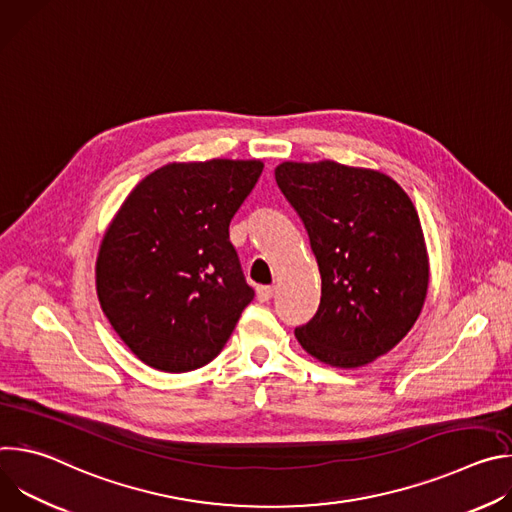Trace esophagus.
I'll return each mask as SVG.
<instances>
[{
	"instance_id": "34e87169",
	"label": "esophagus",
	"mask_w": 512,
	"mask_h": 512,
	"mask_svg": "<svg viewBox=\"0 0 512 512\" xmlns=\"http://www.w3.org/2000/svg\"><path fill=\"white\" fill-rule=\"evenodd\" d=\"M273 296H275V287H271V285L257 287V300L259 302H269Z\"/></svg>"
}]
</instances>
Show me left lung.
<instances>
[{
	"instance_id": "8db88e82",
	"label": "left lung",
	"mask_w": 512,
	"mask_h": 512,
	"mask_svg": "<svg viewBox=\"0 0 512 512\" xmlns=\"http://www.w3.org/2000/svg\"><path fill=\"white\" fill-rule=\"evenodd\" d=\"M275 180L306 225L322 275L320 308L296 338L328 367H364L393 350L423 310L429 257L417 210L373 168L281 162Z\"/></svg>"
}]
</instances>
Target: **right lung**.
I'll list each match as a JSON object with an SVG mask.
<instances>
[{"label":"right lung","mask_w":512,"mask_h":512,"mask_svg":"<svg viewBox=\"0 0 512 512\" xmlns=\"http://www.w3.org/2000/svg\"><path fill=\"white\" fill-rule=\"evenodd\" d=\"M261 172V160L172 162L145 176L115 212L95 263L97 298L148 367H204L253 300L229 225Z\"/></svg>","instance_id":"obj_1"}]
</instances>
